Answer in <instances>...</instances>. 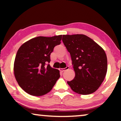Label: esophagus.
<instances>
[{
  "instance_id": "esophagus-1",
  "label": "esophagus",
  "mask_w": 121,
  "mask_h": 121,
  "mask_svg": "<svg viewBox=\"0 0 121 121\" xmlns=\"http://www.w3.org/2000/svg\"><path fill=\"white\" fill-rule=\"evenodd\" d=\"M69 69V66H67V67L64 68H60V69H59V70H60V71H61V72H64V71L67 70H68V69Z\"/></svg>"
}]
</instances>
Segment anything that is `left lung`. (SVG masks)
Masks as SVG:
<instances>
[{
  "instance_id": "1",
  "label": "left lung",
  "mask_w": 121,
  "mask_h": 121,
  "mask_svg": "<svg viewBox=\"0 0 121 121\" xmlns=\"http://www.w3.org/2000/svg\"><path fill=\"white\" fill-rule=\"evenodd\" d=\"M63 42L70 53L75 76L67 82L72 90L81 95L96 91L106 75L105 51L90 37L82 34L63 35Z\"/></svg>"
}]
</instances>
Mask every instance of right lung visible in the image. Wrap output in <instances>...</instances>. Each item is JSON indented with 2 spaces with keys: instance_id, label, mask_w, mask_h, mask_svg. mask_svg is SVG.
<instances>
[{
  "instance_id": "right-lung-1",
  "label": "right lung",
  "mask_w": 121,
  "mask_h": 121,
  "mask_svg": "<svg viewBox=\"0 0 121 121\" xmlns=\"http://www.w3.org/2000/svg\"><path fill=\"white\" fill-rule=\"evenodd\" d=\"M62 35L39 36L30 39L18 49L14 73L18 84L30 95L47 94L60 77L59 71L49 65L51 53L60 44Z\"/></svg>"
}]
</instances>
